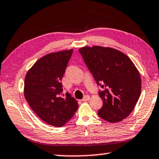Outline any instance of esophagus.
Wrapping results in <instances>:
<instances>
[{
	"mask_svg": "<svg viewBox=\"0 0 159 159\" xmlns=\"http://www.w3.org/2000/svg\"><path fill=\"white\" fill-rule=\"evenodd\" d=\"M90 99V96H85L84 98L82 99V101H88Z\"/></svg>",
	"mask_w": 159,
	"mask_h": 159,
	"instance_id": "esophagus-1",
	"label": "esophagus"
}]
</instances>
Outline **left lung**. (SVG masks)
I'll return each mask as SVG.
<instances>
[{
	"instance_id": "1",
	"label": "left lung",
	"mask_w": 159,
	"mask_h": 159,
	"mask_svg": "<svg viewBox=\"0 0 159 159\" xmlns=\"http://www.w3.org/2000/svg\"><path fill=\"white\" fill-rule=\"evenodd\" d=\"M79 51L97 84L104 89L98 93L103 100L98 116L110 123L121 121L132 112L140 96L138 69L129 57L116 49L94 46Z\"/></svg>"
}]
</instances>
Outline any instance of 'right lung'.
<instances>
[{"mask_svg": "<svg viewBox=\"0 0 159 159\" xmlns=\"http://www.w3.org/2000/svg\"><path fill=\"white\" fill-rule=\"evenodd\" d=\"M72 53L70 49L43 56L25 77V100L38 116L53 126L65 125L79 107L77 101L68 93L62 96L61 80Z\"/></svg>", "mask_w": 159, "mask_h": 159, "instance_id": "1", "label": "right lung"}]
</instances>
